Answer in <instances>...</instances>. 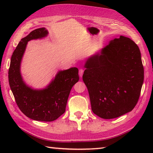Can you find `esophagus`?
<instances>
[{"label":"esophagus","instance_id":"esophagus-1","mask_svg":"<svg viewBox=\"0 0 153 153\" xmlns=\"http://www.w3.org/2000/svg\"><path fill=\"white\" fill-rule=\"evenodd\" d=\"M83 69H79V76L82 77V76H83Z\"/></svg>","mask_w":153,"mask_h":153}]
</instances>
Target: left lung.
<instances>
[{
    "mask_svg": "<svg viewBox=\"0 0 153 153\" xmlns=\"http://www.w3.org/2000/svg\"><path fill=\"white\" fill-rule=\"evenodd\" d=\"M84 67L83 80L94 114L112 119L134 108L143 83L144 68L134 41L122 35L110 41Z\"/></svg>",
    "mask_w": 153,
    "mask_h": 153,
    "instance_id": "8db88e82",
    "label": "left lung"
}]
</instances>
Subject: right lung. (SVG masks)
I'll return each instance as SVG.
<instances>
[{
  "label": "right lung",
  "instance_id": "1",
  "mask_svg": "<svg viewBox=\"0 0 153 153\" xmlns=\"http://www.w3.org/2000/svg\"><path fill=\"white\" fill-rule=\"evenodd\" d=\"M44 27L32 31L19 41L13 52L8 70V81L16 104L28 118L37 121L52 122L66 111L70 91L79 81L78 69L59 71L46 88L36 90L24 83L20 74V64L27 42L46 37Z\"/></svg>",
  "mask_w": 153,
  "mask_h": 153
}]
</instances>
